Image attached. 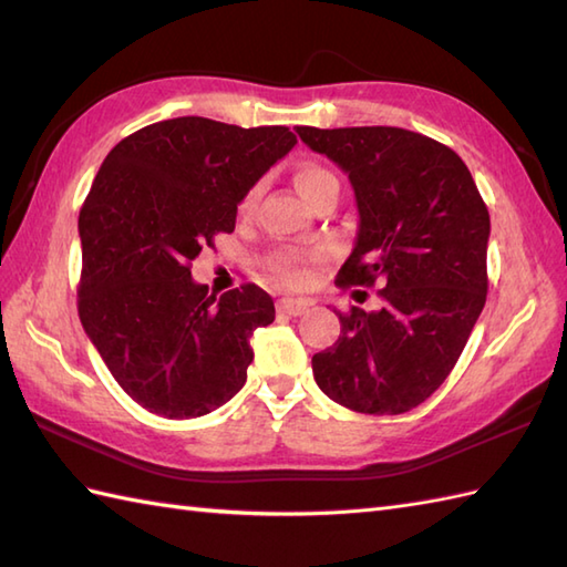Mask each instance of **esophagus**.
Wrapping results in <instances>:
<instances>
[{"mask_svg": "<svg viewBox=\"0 0 567 567\" xmlns=\"http://www.w3.org/2000/svg\"><path fill=\"white\" fill-rule=\"evenodd\" d=\"M309 307H311L309 299L285 297V299H280V302H277V311H280V315H287V317H302V315H307Z\"/></svg>", "mask_w": 567, "mask_h": 567, "instance_id": "esophagus-1", "label": "esophagus"}]
</instances>
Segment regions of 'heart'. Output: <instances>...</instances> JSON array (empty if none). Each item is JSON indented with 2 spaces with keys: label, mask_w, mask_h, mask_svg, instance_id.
Here are the masks:
<instances>
[{
  "label": "heart",
  "mask_w": 567,
  "mask_h": 567,
  "mask_svg": "<svg viewBox=\"0 0 567 567\" xmlns=\"http://www.w3.org/2000/svg\"><path fill=\"white\" fill-rule=\"evenodd\" d=\"M331 177L333 175L319 163H299L295 171V185L307 199L311 192H315L321 183H327V179H331ZM258 192H260L258 187H252L248 195L240 199V212H248L252 204H256ZM270 270L285 287H302L309 282V268L295 256V252H287V250L275 252V256L270 258Z\"/></svg>",
  "instance_id": "heart-1"
}]
</instances>
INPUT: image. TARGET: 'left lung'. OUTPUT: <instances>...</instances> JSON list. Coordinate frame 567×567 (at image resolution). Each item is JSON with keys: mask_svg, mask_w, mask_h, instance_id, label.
<instances>
[{"mask_svg": "<svg viewBox=\"0 0 567 567\" xmlns=\"http://www.w3.org/2000/svg\"><path fill=\"white\" fill-rule=\"evenodd\" d=\"M348 175L355 248L341 285H375L382 309L351 307L311 358L321 392L360 414H404L436 392L487 299L489 212L461 155L396 126H297Z\"/></svg>", "mask_w": 567, "mask_h": 567, "instance_id": "8db88e82", "label": "left lung"}]
</instances>
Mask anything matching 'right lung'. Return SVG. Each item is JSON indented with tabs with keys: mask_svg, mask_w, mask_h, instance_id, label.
Returning a JSON list of instances; mask_svg holds the SVG:
<instances>
[{
	"mask_svg": "<svg viewBox=\"0 0 567 567\" xmlns=\"http://www.w3.org/2000/svg\"><path fill=\"white\" fill-rule=\"evenodd\" d=\"M295 143L287 126L179 116L104 158L78 221V311L114 380L148 412L195 419L244 388L272 297L252 282L216 297L189 262L234 231L238 202Z\"/></svg>",
	"mask_w": 567,
	"mask_h": 567,
	"instance_id": "1",
	"label": "right lung"
}]
</instances>
